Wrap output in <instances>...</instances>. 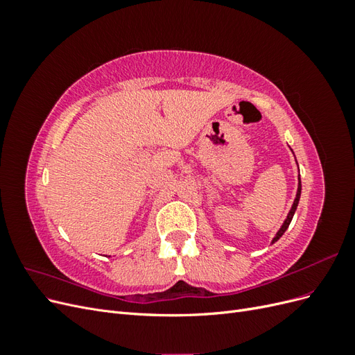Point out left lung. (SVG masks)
<instances>
[{
	"mask_svg": "<svg viewBox=\"0 0 355 355\" xmlns=\"http://www.w3.org/2000/svg\"><path fill=\"white\" fill-rule=\"evenodd\" d=\"M300 189H302V187H300V179H299V187H297V194H296V198H295V202H293V206H292V210H290V213H288V216H287V219L284 220V223H283V227L280 228V231L277 232V235L274 237V240H272V243H275L278 239L282 237V235L286 232V230L288 228V225H290V222H292V219H293V214H295V211H296V207H297V202H299V198H300Z\"/></svg>",
	"mask_w": 355,
	"mask_h": 355,
	"instance_id": "left-lung-1",
	"label": "left lung"
}]
</instances>
